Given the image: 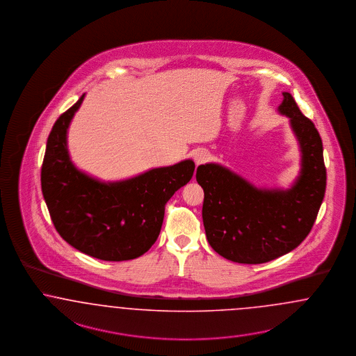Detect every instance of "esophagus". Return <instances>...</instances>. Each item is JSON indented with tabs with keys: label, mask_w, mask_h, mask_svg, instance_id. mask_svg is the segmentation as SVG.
Wrapping results in <instances>:
<instances>
[{
	"label": "esophagus",
	"mask_w": 356,
	"mask_h": 356,
	"mask_svg": "<svg viewBox=\"0 0 356 356\" xmlns=\"http://www.w3.org/2000/svg\"><path fill=\"white\" fill-rule=\"evenodd\" d=\"M208 159H209V152H207V151H199V152L195 155V161H196L197 165L207 163Z\"/></svg>",
	"instance_id": "esophagus-1"
}]
</instances>
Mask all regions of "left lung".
<instances>
[{
	"label": "left lung",
	"instance_id": "left-lung-1",
	"mask_svg": "<svg viewBox=\"0 0 356 356\" xmlns=\"http://www.w3.org/2000/svg\"><path fill=\"white\" fill-rule=\"evenodd\" d=\"M278 111L290 119L302 168L290 189H258L220 164H202V221L209 245L238 264H264L296 249L313 228L326 192L323 145L313 122L284 92Z\"/></svg>",
	"mask_w": 356,
	"mask_h": 356
}]
</instances>
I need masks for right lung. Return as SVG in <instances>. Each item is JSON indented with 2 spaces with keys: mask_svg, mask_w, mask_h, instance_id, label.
I'll list each match as a JSON object with an SVG mask.
<instances>
[{
  "mask_svg": "<svg viewBox=\"0 0 356 356\" xmlns=\"http://www.w3.org/2000/svg\"><path fill=\"white\" fill-rule=\"evenodd\" d=\"M83 98L58 118L47 138L43 199L59 236L72 248L103 261L134 259L156 241L165 204L192 179L195 163L184 160L116 183L87 176L67 149V128Z\"/></svg>",
  "mask_w": 356,
  "mask_h": 356,
  "instance_id": "add662e5",
  "label": "right lung"
}]
</instances>
